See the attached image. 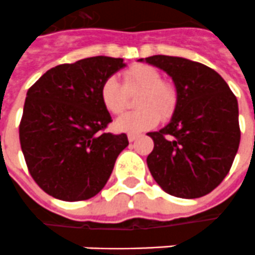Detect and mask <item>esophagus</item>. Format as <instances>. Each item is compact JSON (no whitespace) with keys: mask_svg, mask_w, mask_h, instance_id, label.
I'll list each match as a JSON object with an SVG mask.
<instances>
[{"mask_svg":"<svg viewBox=\"0 0 255 255\" xmlns=\"http://www.w3.org/2000/svg\"><path fill=\"white\" fill-rule=\"evenodd\" d=\"M127 136H128V140H129V142H135L137 137H139V135H137V133H128Z\"/></svg>","mask_w":255,"mask_h":255,"instance_id":"obj_1","label":"esophagus"}]
</instances>
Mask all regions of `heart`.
<instances>
[{
	"instance_id": "b5f03b06",
	"label": "heart",
	"mask_w": 255,
	"mask_h": 255,
	"mask_svg": "<svg viewBox=\"0 0 255 255\" xmlns=\"http://www.w3.org/2000/svg\"><path fill=\"white\" fill-rule=\"evenodd\" d=\"M124 88L118 77L111 75L100 88V99L104 108L112 115L122 113L127 107V92L140 89L133 112L124 113L113 123L119 132L136 133L155 127L159 118L169 119L173 115L178 100L175 86L162 81L161 73L148 65H135L123 73Z\"/></svg>"
}]
</instances>
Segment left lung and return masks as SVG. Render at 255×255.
Segmentation results:
<instances>
[{
    "label": "left lung",
    "instance_id": "obj_1",
    "mask_svg": "<svg viewBox=\"0 0 255 255\" xmlns=\"http://www.w3.org/2000/svg\"><path fill=\"white\" fill-rule=\"evenodd\" d=\"M139 62L171 77L178 100L170 122L148 132L154 150L147 166L156 184L175 197L197 199L224 180L241 142L237 97L208 66L180 58L152 55Z\"/></svg>",
    "mask_w": 255,
    "mask_h": 255
}]
</instances>
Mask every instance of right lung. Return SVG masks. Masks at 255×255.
I'll return each instance as SVG.
<instances>
[{"label": "right lung", "mask_w": 255, "mask_h": 255, "mask_svg": "<svg viewBox=\"0 0 255 255\" xmlns=\"http://www.w3.org/2000/svg\"><path fill=\"white\" fill-rule=\"evenodd\" d=\"M126 66L103 55L55 66L27 92L20 144L32 178L52 197L97 195L128 146L126 133H101L112 119L100 99L101 84Z\"/></svg>", "instance_id": "1"}]
</instances>
